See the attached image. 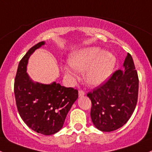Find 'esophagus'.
<instances>
[{"instance_id":"obj_1","label":"esophagus","mask_w":152,"mask_h":152,"mask_svg":"<svg viewBox=\"0 0 152 152\" xmlns=\"http://www.w3.org/2000/svg\"><path fill=\"white\" fill-rule=\"evenodd\" d=\"M78 95H79L80 97H82V96H83L85 95V92L82 90H80L79 92H78Z\"/></svg>"}]
</instances>
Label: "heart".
<instances>
[{
	"mask_svg": "<svg viewBox=\"0 0 152 152\" xmlns=\"http://www.w3.org/2000/svg\"><path fill=\"white\" fill-rule=\"evenodd\" d=\"M71 66H64V71L73 75L75 70L83 72L84 80L91 86H99L108 80L113 72L116 58L112 53L103 51L97 46H90L75 50L69 57Z\"/></svg>",
	"mask_w": 152,
	"mask_h": 152,
	"instance_id": "obj_1",
	"label": "heart"
}]
</instances>
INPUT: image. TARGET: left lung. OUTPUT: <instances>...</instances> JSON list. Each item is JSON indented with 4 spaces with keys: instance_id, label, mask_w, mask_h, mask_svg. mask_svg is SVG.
<instances>
[{
    "instance_id": "1",
    "label": "left lung",
    "mask_w": 152,
    "mask_h": 152,
    "mask_svg": "<svg viewBox=\"0 0 152 152\" xmlns=\"http://www.w3.org/2000/svg\"><path fill=\"white\" fill-rule=\"evenodd\" d=\"M124 67V71L117 70L104 85L87 94L92 103V122L102 132H112L123 126L136 107L139 81L129 53Z\"/></svg>"
}]
</instances>
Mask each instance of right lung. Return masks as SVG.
Masks as SVG:
<instances>
[{"instance_id": "add662e5", "label": "right lung", "mask_w": 152, "mask_h": 152, "mask_svg": "<svg viewBox=\"0 0 152 152\" xmlns=\"http://www.w3.org/2000/svg\"><path fill=\"white\" fill-rule=\"evenodd\" d=\"M45 45V42H41L34 45L19 63L15 96L19 114L26 125L38 133L50 135L63 127L67 113L78 98V91L56 82H34L30 77L27 73L30 56Z\"/></svg>"}]
</instances>
